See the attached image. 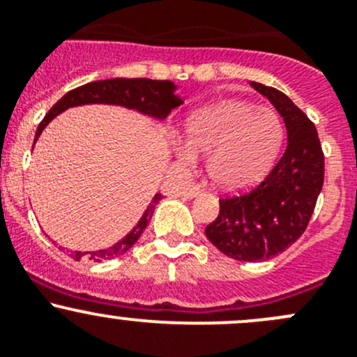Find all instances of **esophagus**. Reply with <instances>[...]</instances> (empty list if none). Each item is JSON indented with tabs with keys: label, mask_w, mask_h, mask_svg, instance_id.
<instances>
[{
	"label": "esophagus",
	"mask_w": 357,
	"mask_h": 357,
	"mask_svg": "<svg viewBox=\"0 0 357 357\" xmlns=\"http://www.w3.org/2000/svg\"><path fill=\"white\" fill-rule=\"evenodd\" d=\"M199 192H201L199 185H189V187H185V190H183V197L190 199V197H196Z\"/></svg>",
	"instance_id": "1"
}]
</instances>
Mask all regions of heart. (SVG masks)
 Returning a JSON list of instances; mask_svg holds the SVG:
<instances>
[{"label":"heart","mask_w":357,"mask_h":357,"mask_svg":"<svg viewBox=\"0 0 357 357\" xmlns=\"http://www.w3.org/2000/svg\"><path fill=\"white\" fill-rule=\"evenodd\" d=\"M183 137L190 154L206 158V174L218 189L241 190L274 167L284 126L273 109L222 100L190 114Z\"/></svg>","instance_id":"b5f03b06"}]
</instances>
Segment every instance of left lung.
<instances>
[{
  "instance_id": "obj_1",
  "label": "left lung",
  "mask_w": 357,
  "mask_h": 357,
  "mask_svg": "<svg viewBox=\"0 0 357 357\" xmlns=\"http://www.w3.org/2000/svg\"><path fill=\"white\" fill-rule=\"evenodd\" d=\"M283 118L288 146L266 178L252 190L220 199L204 234L224 255L262 262L290 248L312 217L324 182V154L314 123L273 86L252 81Z\"/></svg>"
}]
</instances>
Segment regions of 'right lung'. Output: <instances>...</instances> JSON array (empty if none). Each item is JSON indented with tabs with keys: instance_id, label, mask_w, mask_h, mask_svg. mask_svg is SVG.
Here are the masks:
<instances>
[{
	"instance_id": "1",
	"label": "right lung",
	"mask_w": 357,
	"mask_h": 357,
	"mask_svg": "<svg viewBox=\"0 0 357 357\" xmlns=\"http://www.w3.org/2000/svg\"><path fill=\"white\" fill-rule=\"evenodd\" d=\"M175 84L172 81H160V79H147V77H114V79H102V81H91V83L83 84V86H77L74 90L67 91L62 98L47 112V116L43 118V121L40 123L36 130V137H34V142L38 140V137L41 135V132L45 130V126L60 114L66 109L74 107V105H84V104H116L123 105V107L135 109V111L144 112V114H149L153 118L165 119L172 112V109L178 107L182 104V98H178L175 95ZM161 194H156L151 201V204L147 206V210L144 211V215L140 217L139 224L121 239V241L116 243L114 246L105 250H97V252H76L73 253L74 260H81L84 255H88V259L93 260V262H102V260L114 259V257L123 255V253L128 252L133 245L137 243V239L140 238L144 229L149 224L151 217L154 213V208L161 201Z\"/></svg>"
}]
</instances>
